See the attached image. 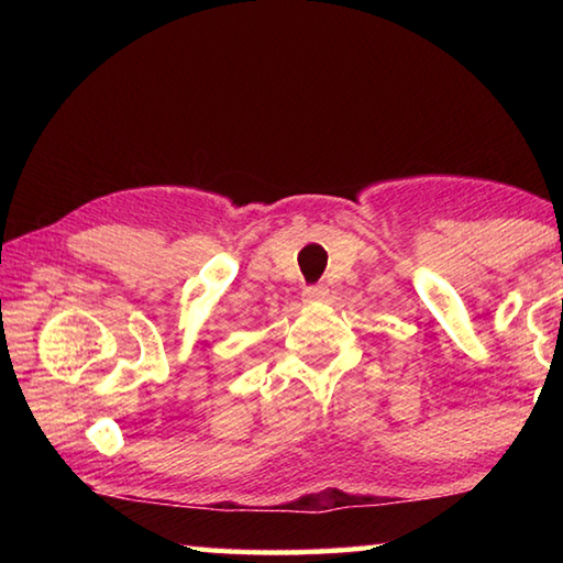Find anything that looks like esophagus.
I'll list each match as a JSON object with an SVG mask.
<instances>
[{
	"label": "esophagus",
	"instance_id": "1",
	"mask_svg": "<svg viewBox=\"0 0 563 563\" xmlns=\"http://www.w3.org/2000/svg\"><path fill=\"white\" fill-rule=\"evenodd\" d=\"M325 298H328V288H322V285H310V288L302 290L305 302H322Z\"/></svg>",
	"mask_w": 563,
	"mask_h": 563
}]
</instances>
